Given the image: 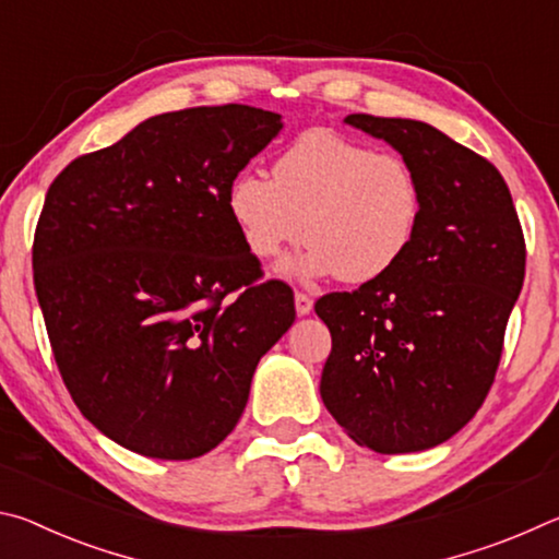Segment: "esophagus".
<instances>
[{"label":"esophagus","mask_w":559,"mask_h":559,"mask_svg":"<svg viewBox=\"0 0 559 559\" xmlns=\"http://www.w3.org/2000/svg\"><path fill=\"white\" fill-rule=\"evenodd\" d=\"M310 310H313V298H310L308 293L298 290V293H296V313H298V316H308Z\"/></svg>","instance_id":"obj_1"}]
</instances>
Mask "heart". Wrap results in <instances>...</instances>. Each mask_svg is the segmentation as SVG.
Returning a JSON list of instances; mask_svg holds the SVG:
<instances>
[{"label":"heart","instance_id":"1","mask_svg":"<svg viewBox=\"0 0 559 559\" xmlns=\"http://www.w3.org/2000/svg\"><path fill=\"white\" fill-rule=\"evenodd\" d=\"M226 210L253 259L310 243L290 271L370 283L396 269L419 234L424 192L414 167L396 153L316 128L283 150L271 179L253 169L226 189Z\"/></svg>","mask_w":559,"mask_h":559}]
</instances>
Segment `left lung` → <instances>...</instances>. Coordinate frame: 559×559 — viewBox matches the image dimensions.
<instances>
[{"mask_svg":"<svg viewBox=\"0 0 559 559\" xmlns=\"http://www.w3.org/2000/svg\"><path fill=\"white\" fill-rule=\"evenodd\" d=\"M390 143L424 192L419 234L386 276L328 293L333 335L320 396L347 437L377 453L439 447L480 409L525 278V239L503 175L421 120L353 112Z\"/></svg>","mask_w":559,"mask_h":559,"instance_id":"obj_1","label":"left lung"}]
</instances>
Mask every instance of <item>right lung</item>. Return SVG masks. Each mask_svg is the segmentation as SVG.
Masks as SVG:
<instances>
[{
	"instance_id": "obj_1",
	"label": "right lung",
	"mask_w": 559,
	"mask_h": 559,
	"mask_svg": "<svg viewBox=\"0 0 559 559\" xmlns=\"http://www.w3.org/2000/svg\"><path fill=\"white\" fill-rule=\"evenodd\" d=\"M278 112H163L53 179L34 234V288L81 414L120 447L185 461L229 437L259 359L296 320L226 210L231 179Z\"/></svg>"
}]
</instances>
